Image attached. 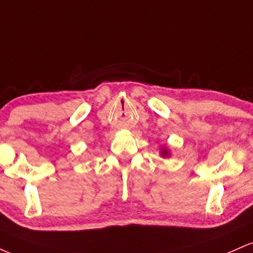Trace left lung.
Segmentation results:
<instances>
[{
    "instance_id": "1",
    "label": "left lung",
    "mask_w": 253,
    "mask_h": 253,
    "mask_svg": "<svg viewBox=\"0 0 253 253\" xmlns=\"http://www.w3.org/2000/svg\"><path fill=\"white\" fill-rule=\"evenodd\" d=\"M161 155L163 156V157H169V151H168V149H165V147H164V149L162 150Z\"/></svg>"
}]
</instances>
